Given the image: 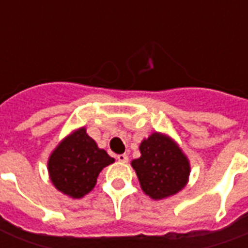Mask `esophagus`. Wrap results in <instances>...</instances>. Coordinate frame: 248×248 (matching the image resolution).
I'll use <instances>...</instances> for the list:
<instances>
[{"label":"esophagus","instance_id":"obj_1","mask_svg":"<svg viewBox=\"0 0 248 248\" xmlns=\"http://www.w3.org/2000/svg\"><path fill=\"white\" fill-rule=\"evenodd\" d=\"M117 159H118L119 162H122V163H126V162L129 161V156H127V154H118V155H117Z\"/></svg>","mask_w":248,"mask_h":248}]
</instances>
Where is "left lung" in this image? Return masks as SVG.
<instances>
[{
  "label": "left lung",
  "instance_id": "8db88e82",
  "mask_svg": "<svg viewBox=\"0 0 248 248\" xmlns=\"http://www.w3.org/2000/svg\"><path fill=\"white\" fill-rule=\"evenodd\" d=\"M140 158L131 162V166L149 197L163 199L182 190L190 174V165L175 142L154 133L140 143Z\"/></svg>",
  "mask_w": 248,
  "mask_h": 248
}]
</instances>
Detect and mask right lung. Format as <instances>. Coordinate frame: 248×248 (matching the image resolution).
Wrapping results in <instances>:
<instances>
[{"instance_id": "right-lung-1", "label": "right lung", "mask_w": 248, "mask_h": 248, "mask_svg": "<svg viewBox=\"0 0 248 248\" xmlns=\"http://www.w3.org/2000/svg\"><path fill=\"white\" fill-rule=\"evenodd\" d=\"M114 158L86 134L77 130L62 140L49 158V172L53 185L66 195L82 198L93 190L103 167L113 163Z\"/></svg>"}]
</instances>
